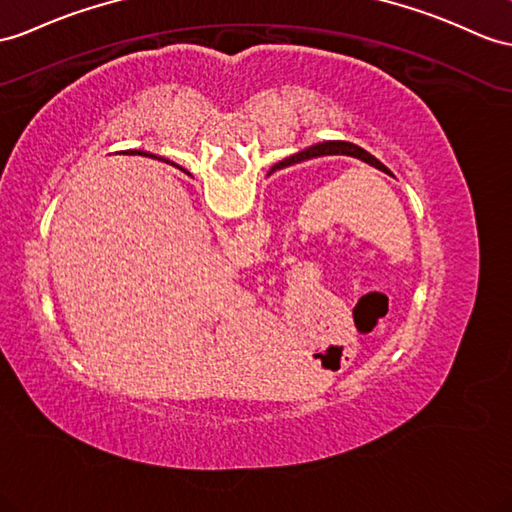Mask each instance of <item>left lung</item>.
Listing matches in <instances>:
<instances>
[{
	"mask_svg": "<svg viewBox=\"0 0 512 512\" xmlns=\"http://www.w3.org/2000/svg\"><path fill=\"white\" fill-rule=\"evenodd\" d=\"M330 154H343V156H354V158H360L363 162H369L371 167H376L380 171H386V167L382 165V162L378 158H373L369 152H365L363 147H358L354 143H347V141H328V143H319L315 147H308L304 149V152H299L291 158H286L282 162H278L276 167H273L271 171L276 169H282V167H289L293 165V162H302V160H308V158H315V156H330Z\"/></svg>",
	"mask_w": 512,
	"mask_h": 512,
	"instance_id": "obj_1",
	"label": "left lung"
}]
</instances>
